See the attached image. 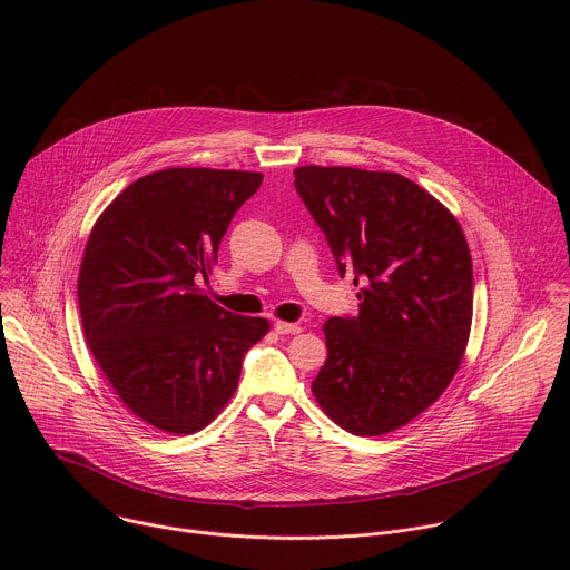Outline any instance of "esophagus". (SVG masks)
I'll list each match as a JSON object with an SVG mask.
<instances>
[{
  "label": "esophagus",
  "instance_id": "esophagus-1",
  "mask_svg": "<svg viewBox=\"0 0 570 570\" xmlns=\"http://www.w3.org/2000/svg\"><path fill=\"white\" fill-rule=\"evenodd\" d=\"M273 327H275V332L282 334V336H286V334H299V332H302L299 324H295V322H284V320H277V322L273 324Z\"/></svg>",
  "mask_w": 570,
  "mask_h": 570
}]
</instances>
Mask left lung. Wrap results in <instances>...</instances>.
<instances>
[{"mask_svg": "<svg viewBox=\"0 0 570 570\" xmlns=\"http://www.w3.org/2000/svg\"><path fill=\"white\" fill-rule=\"evenodd\" d=\"M341 277L365 284L358 317L322 324L327 363L311 383L341 429L376 438L422 415L453 381L473 317L471 253L458 218L390 171L295 169Z\"/></svg>", "mask_w": 570, "mask_h": 570, "instance_id": "left-lung-1", "label": "left lung"}]
</instances>
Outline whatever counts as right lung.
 Returning <instances> with one entry per match:
<instances>
[{
    "mask_svg": "<svg viewBox=\"0 0 570 570\" xmlns=\"http://www.w3.org/2000/svg\"><path fill=\"white\" fill-rule=\"evenodd\" d=\"M257 171L174 167L128 185L97 218L78 273L88 347L126 409L191 435L236 392L266 317L234 315L200 293Z\"/></svg>",
    "mask_w": 570,
    "mask_h": 570,
    "instance_id": "right-lung-1",
    "label": "right lung"
}]
</instances>
